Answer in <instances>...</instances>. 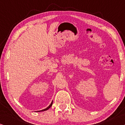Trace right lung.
<instances>
[{
    "label": "right lung",
    "instance_id": "1",
    "mask_svg": "<svg viewBox=\"0 0 125 125\" xmlns=\"http://www.w3.org/2000/svg\"><path fill=\"white\" fill-rule=\"evenodd\" d=\"M52 104H53V101H52V102H51V104H50V105H49V106L48 107H47V108H45V109H43V110H40V111H37V112H42V111H45V110H48V109L50 108V107L52 106Z\"/></svg>",
    "mask_w": 125,
    "mask_h": 125
}]
</instances>
